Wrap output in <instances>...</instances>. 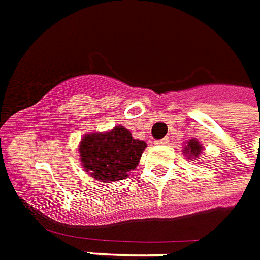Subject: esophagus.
I'll return each mask as SVG.
<instances>
[{"label":"esophagus","instance_id":"1","mask_svg":"<svg viewBox=\"0 0 260 260\" xmlns=\"http://www.w3.org/2000/svg\"><path fill=\"white\" fill-rule=\"evenodd\" d=\"M169 143V138H164V139H159L155 142V145H168Z\"/></svg>","mask_w":260,"mask_h":260}]
</instances>
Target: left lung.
I'll return each instance as SVG.
<instances>
[{"label": "left lung", "instance_id": "left-lung-1", "mask_svg": "<svg viewBox=\"0 0 260 260\" xmlns=\"http://www.w3.org/2000/svg\"><path fill=\"white\" fill-rule=\"evenodd\" d=\"M183 151L186 154H190L189 157L194 155L197 158V155H200V153H201V146H200L197 140H189V143H187V146H186V149Z\"/></svg>", "mask_w": 260, "mask_h": 260}]
</instances>
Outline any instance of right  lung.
<instances>
[{
  "label": "right lung",
  "instance_id": "obj_1",
  "mask_svg": "<svg viewBox=\"0 0 260 260\" xmlns=\"http://www.w3.org/2000/svg\"><path fill=\"white\" fill-rule=\"evenodd\" d=\"M143 140L134 139L124 126H115L105 134H88L81 140V162L88 174L99 182H115L128 176V172L139 164Z\"/></svg>",
  "mask_w": 260,
  "mask_h": 260
}]
</instances>
